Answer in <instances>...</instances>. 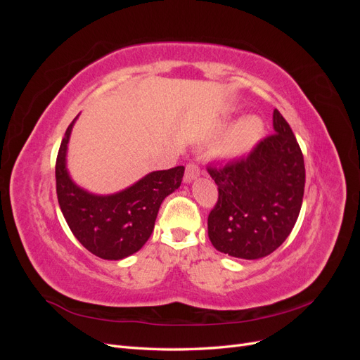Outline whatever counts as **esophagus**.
I'll return each mask as SVG.
<instances>
[{
  "mask_svg": "<svg viewBox=\"0 0 360 360\" xmlns=\"http://www.w3.org/2000/svg\"><path fill=\"white\" fill-rule=\"evenodd\" d=\"M198 177H200V167L197 165V163H193V162L188 163L186 171H184V177H183L184 183H191L193 180H197Z\"/></svg>",
  "mask_w": 360,
  "mask_h": 360,
  "instance_id": "34e87169",
  "label": "esophagus"
}]
</instances>
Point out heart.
<instances>
[{"label":"heart","instance_id":"1","mask_svg":"<svg viewBox=\"0 0 360 360\" xmlns=\"http://www.w3.org/2000/svg\"><path fill=\"white\" fill-rule=\"evenodd\" d=\"M264 126L257 115H245L225 130L214 146V153L226 159L248 155L263 136Z\"/></svg>","mask_w":360,"mask_h":360}]
</instances>
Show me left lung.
<instances>
[{
    "instance_id": "8db88e82",
    "label": "left lung",
    "mask_w": 360,
    "mask_h": 360,
    "mask_svg": "<svg viewBox=\"0 0 360 360\" xmlns=\"http://www.w3.org/2000/svg\"><path fill=\"white\" fill-rule=\"evenodd\" d=\"M275 134L224 167H207L219 198L209 214L212 245L236 258L276 250L296 224L304 191V162L290 124L274 111Z\"/></svg>"
}]
</instances>
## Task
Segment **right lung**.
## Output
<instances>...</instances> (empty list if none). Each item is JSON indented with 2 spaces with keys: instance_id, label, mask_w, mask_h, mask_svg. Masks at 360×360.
Listing matches in <instances>:
<instances>
[{
  "instance_id": "add662e5",
  "label": "right lung",
  "mask_w": 360,
  "mask_h": 360,
  "mask_svg": "<svg viewBox=\"0 0 360 360\" xmlns=\"http://www.w3.org/2000/svg\"><path fill=\"white\" fill-rule=\"evenodd\" d=\"M76 118L64 134L56 163L60 209L70 231L86 250L103 259H123L148 240L162 201L180 188L184 167L153 171L112 195L86 192L70 179L66 167Z\"/></svg>"
}]
</instances>
